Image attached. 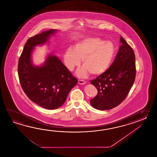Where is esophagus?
<instances>
[{
	"instance_id": "obj_1",
	"label": "esophagus",
	"mask_w": 157,
	"mask_h": 157,
	"mask_svg": "<svg viewBox=\"0 0 157 157\" xmlns=\"http://www.w3.org/2000/svg\"><path fill=\"white\" fill-rule=\"evenodd\" d=\"M78 83H79L80 85H84V84H85V83H86L85 81H84V80H78Z\"/></svg>"
}]
</instances>
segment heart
Listing matches in <instances>:
<instances>
[{
  "instance_id": "1",
  "label": "heart",
  "mask_w": 157,
  "mask_h": 157,
  "mask_svg": "<svg viewBox=\"0 0 157 157\" xmlns=\"http://www.w3.org/2000/svg\"><path fill=\"white\" fill-rule=\"evenodd\" d=\"M114 52V45L110 41H104L100 37H90L79 41L75 49L68 48L64 59L67 68L72 71L82 59L83 66L77 72L80 77H85L90 72L93 75H100L110 66Z\"/></svg>"
}]
</instances>
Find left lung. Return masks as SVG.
Instances as JSON below:
<instances>
[{
    "mask_svg": "<svg viewBox=\"0 0 157 157\" xmlns=\"http://www.w3.org/2000/svg\"><path fill=\"white\" fill-rule=\"evenodd\" d=\"M120 41L121 45L110 67L90 81L98 90L97 96L90 100V104L98 110H108L120 104L127 97L135 81V54L122 36Z\"/></svg>",
    "mask_w": 157,
    "mask_h": 157,
    "instance_id": "obj_1",
    "label": "left lung"
}]
</instances>
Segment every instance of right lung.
<instances>
[{"mask_svg": "<svg viewBox=\"0 0 157 157\" xmlns=\"http://www.w3.org/2000/svg\"><path fill=\"white\" fill-rule=\"evenodd\" d=\"M57 31L51 29L29 38L18 64L19 80L25 93L31 101L48 109L61 107L77 83V78L56 56L49 55L41 66H34L32 63L34 47L44 44Z\"/></svg>", "mask_w": 157, "mask_h": 157, "instance_id": "add662e5", "label": "right lung"}]
</instances>
